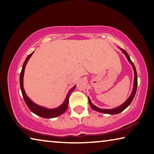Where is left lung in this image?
<instances>
[{
  "mask_svg": "<svg viewBox=\"0 0 154 154\" xmlns=\"http://www.w3.org/2000/svg\"><path fill=\"white\" fill-rule=\"evenodd\" d=\"M119 49L122 50V52L125 54V56L126 57L128 60L130 62V63L132 65L133 70H134V85H133L132 91V93H131V95H130V97L128 98L127 100L125 101V102L123 103V104H122V105H120V106H117L116 108H112V109H102V108H98L97 106H95V105L92 104V102H91V101L90 98L88 97V99H89V104L90 105V106L94 110H95V111H97V112H102V113H104V114H109V115L119 114V113H120L121 112L123 111V110H124L128 106H129L130 104H131V102H132V101L133 100V99H134V97L135 96L136 92H137V70H136L134 65L132 63V60H131L129 55H128V54L127 53V52L123 49H122L121 48H119Z\"/></svg>",
  "mask_w": 154,
  "mask_h": 154,
  "instance_id": "1",
  "label": "left lung"
}]
</instances>
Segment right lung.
Wrapping results in <instances>:
<instances>
[{
  "label": "right lung",
  "instance_id": "right-lung-1",
  "mask_svg": "<svg viewBox=\"0 0 154 154\" xmlns=\"http://www.w3.org/2000/svg\"><path fill=\"white\" fill-rule=\"evenodd\" d=\"M34 52H32L31 54H30L29 56L26 57V60L24 63L23 65H22V69L21 73H20V89H21V91L22 94V96L24 100V102L27 105V106L34 114L39 116V117H43V118H46V119H50V118H54L57 117L58 116L62 115L63 113L65 112V110H67V106H68V103H69V95L71 94V93L75 89V85L71 89H69V92L67 93L66 95V97H65V100L63 104L59 106V107L52 108V109H49V108H45L41 106H39L34 103L30 99V98L27 96L26 94V92H25L24 89V85H23V79H24V69L25 67H26L27 62L29 61V60L32 54H33Z\"/></svg>",
  "mask_w": 154,
  "mask_h": 154
}]
</instances>
